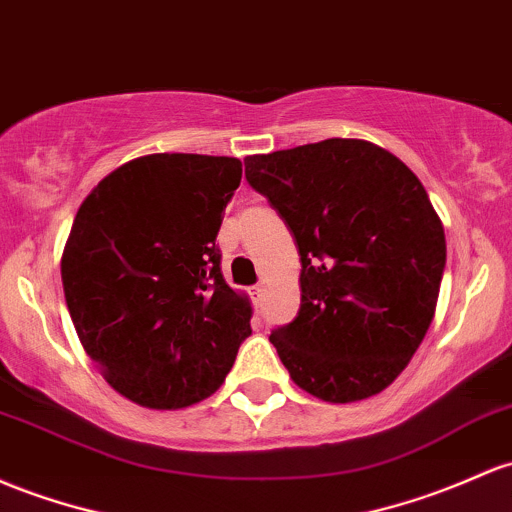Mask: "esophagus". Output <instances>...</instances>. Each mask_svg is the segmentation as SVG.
<instances>
[{
	"instance_id": "obj_1",
	"label": "esophagus",
	"mask_w": 512,
	"mask_h": 512,
	"mask_svg": "<svg viewBox=\"0 0 512 512\" xmlns=\"http://www.w3.org/2000/svg\"><path fill=\"white\" fill-rule=\"evenodd\" d=\"M265 284H257V286H252V301L255 303H260L262 301V296H265Z\"/></svg>"
}]
</instances>
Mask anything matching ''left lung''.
Returning a JSON list of instances; mask_svg holds the SVG:
<instances>
[{
	"label": "left lung",
	"mask_w": 512,
	"mask_h": 512,
	"mask_svg": "<svg viewBox=\"0 0 512 512\" xmlns=\"http://www.w3.org/2000/svg\"><path fill=\"white\" fill-rule=\"evenodd\" d=\"M301 257L299 316L269 335L296 386L328 403L376 396L435 316L445 228L420 179L357 138L245 157Z\"/></svg>",
	"instance_id": "8db88e82"
}]
</instances>
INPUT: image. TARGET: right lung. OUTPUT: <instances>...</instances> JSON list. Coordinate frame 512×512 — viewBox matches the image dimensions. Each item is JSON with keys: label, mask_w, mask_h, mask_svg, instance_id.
Segmentation results:
<instances>
[{"label": "right lung", "mask_w": 512, "mask_h": 512, "mask_svg": "<svg viewBox=\"0 0 512 512\" xmlns=\"http://www.w3.org/2000/svg\"><path fill=\"white\" fill-rule=\"evenodd\" d=\"M238 157L143 155L106 174L72 223L60 274L92 362L128 401L177 411L226 381L252 306L216 245Z\"/></svg>", "instance_id": "right-lung-1"}]
</instances>
